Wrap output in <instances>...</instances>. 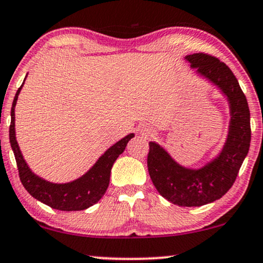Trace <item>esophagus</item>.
I'll return each instance as SVG.
<instances>
[{
	"mask_svg": "<svg viewBox=\"0 0 263 263\" xmlns=\"http://www.w3.org/2000/svg\"><path fill=\"white\" fill-rule=\"evenodd\" d=\"M141 134L145 136H151L153 134V130L149 127H142L141 128Z\"/></svg>",
	"mask_w": 263,
	"mask_h": 263,
	"instance_id": "obj_1",
	"label": "esophagus"
}]
</instances>
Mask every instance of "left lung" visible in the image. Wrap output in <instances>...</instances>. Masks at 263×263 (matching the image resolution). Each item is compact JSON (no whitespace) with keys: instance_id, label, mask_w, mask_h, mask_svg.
I'll list each match as a JSON object with an SVG mask.
<instances>
[{"instance_id":"left-lung-1","label":"left lung","mask_w":263,"mask_h":263,"mask_svg":"<svg viewBox=\"0 0 263 263\" xmlns=\"http://www.w3.org/2000/svg\"><path fill=\"white\" fill-rule=\"evenodd\" d=\"M186 59L228 98L231 123L226 145L216 159L192 170L179 165L161 146L149 142L147 168L162 197L180 206H200L220 199L236 181L250 147V111L236 76L226 64L205 53L190 54Z\"/></svg>"}]
</instances>
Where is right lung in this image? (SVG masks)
<instances>
[{"mask_svg": "<svg viewBox=\"0 0 263 263\" xmlns=\"http://www.w3.org/2000/svg\"><path fill=\"white\" fill-rule=\"evenodd\" d=\"M23 84L16 91L14 100H13L11 110L12 119L11 125H9V141H11L12 149L14 152L19 177L23 186L33 198L57 210L77 211L84 210L94 205L106 192L108 183H110L112 165L118 158V156L123 153L128 141L134 136V134H129L125 138L119 140L118 142H116L99 158V161L95 163L93 168L80 179L69 183H52L46 181L30 170L25 159L23 158L18 142L15 140L14 107Z\"/></svg>", "mask_w": 263, "mask_h": 263, "instance_id": "add662e5", "label": "right lung"}]
</instances>
